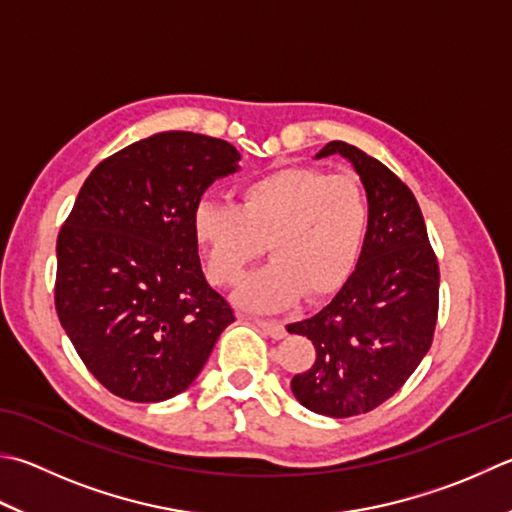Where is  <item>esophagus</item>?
Here are the masks:
<instances>
[{"instance_id":"34e87169","label":"esophagus","mask_w":512,"mask_h":512,"mask_svg":"<svg viewBox=\"0 0 512 512\" xmlns=\"http://www.w3.org/2000/svg\"><path fill=\"white\" fill-rule=\"evenodd\" d=\"M252 323L258 327V330H263L267 336H272V339H283V336H285V325L281 321H265V318H252Z\"/></svg>"}]
</instances>
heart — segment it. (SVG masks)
I'll use <instances>...</instances> for the list:
<instances>
[{
    "label": "heart",
    "instance_id": "1",
    "mask_svg": "<svg viewBox=\"0 0 512 512\" xmlns=\"http://www.w3.org/2000/svg\"><path fill=\"white\" fill-rule=\"evenodd\" d=\"M370 231V200L350 176L312 167H283L238 187V202L202 200L191 214V234L218 287L243 281L263 254L272 260L238 289L252 312H278L305 294L321 301L350 281Z\"/></svg>",
    "mask_w": 512,
    "mask_h": 512
}]
</instances>
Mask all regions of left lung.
<instances>
[{"instance_id":"1","label":"left lung","mask_w":512,"mask_h":512,"mask_svg":"<svg viewBox=\"0 0 512 512\" xmlns=\"http://www.w3.org/2000/svg\"><path fill=\"white\" fill-rule=\"evenodd\" d=\"M345 158L370 200V231L354 274L321 312L287 325L316 347L292 379L307 410L343 419L390 399L428 354L437 325L439 265L412 191L379 160L327 142L316 160Z\"/></svg>"}]
</instances>
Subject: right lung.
<instances>
[{
  "instance_id": "obj_1",
  "label": "right lung",
  "mask_w": 512,
  "mask_h": 512,
  "mask_svg": "<svg viewBox=\"0 0 512 512\" xmlns=\"http://www.w3.org/2000/svg\"><path fill=\"white\" fill-rule=\"evenodd\" d=\"M225 140L162 131L102 160L57 236L55 310L106 390L136 403L185 392L229 323L202 274L191 214L240 169Z\"/></svg>"
}]
</instances>
